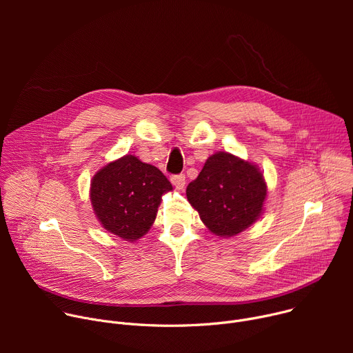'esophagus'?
I'll use <instances>...</instances> for the list:
<instances>
[{
    "label": "esophagus",
    "instance_id": "esophagus-1",
    "mask_svg": "<svg viewBox=\"0 0 353 353\" xmlns=\"http://www.w3.org/2000/svg\"><path fill=\"white\" fill-rule=\"evenodd\" d=\"M170 181L177 190H181L185 185V176L184 174H174V176L170 177Z\"/></svg>",
    "mask_w": 353,
    "mask_h": 353
}]
</instances>
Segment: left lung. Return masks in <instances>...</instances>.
<instances>
[{
    "mask_svg": "<svg viewBox=\"0 0 353 353\" xmlns=\"http://www.w3.org/2000/svg\"><path fill=\"white\" fill-rule=\"evenodd\" d=\"M185 194L212 233L230 237L260 218L267 184L254 165L228 152H216L187 185Z\"/></svg>",
    "mask_w": 353,
    "mask_h": 353,
    "instance_id": "8db88e82",
    "label": "left lung"
}]
</instances>
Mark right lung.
Segmentation results:
<instances>
[{
    "label": "right lung",
    "instance_id": "obj_1",
    "mask_svg": "<svg viewBox=\"0 0 353 353\" xmlns=\"http://www.w3.org/2000/svg\"><path fill=\"white\" fill-rule=\"evenodd\" d=\"M170 181L155 166L125 155L92 179L90 201L102 226L128 241L141 239L157 218Z\"/></svg>",
    "mask_w": 353,
    "mask_h": 353
}]
</instances>
